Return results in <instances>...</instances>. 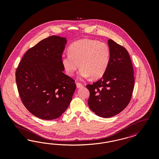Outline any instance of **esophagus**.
<instances>
[{"instance_id":"esophagus-1","label":"esophagus","mask_w":159,"mask_h":159,"mask_svg":"<svg viewBox=\"0 0 159 159\" xmlns=\"http://www.w3.org/2000/svg\"><path fill=\"white\" fill-rule=\"evenodd\" d=\"M76 86H77V88H80L83 87V84L81 83H79V82H77L76 83Z\"/></svg>"}]
</instances>
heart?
Masks as SVG:
<instances>
[{
    "label": "heart",
    "instance_id": "obj_1",
    "mask_svg": "<svg viewBox=\"0 0 159 159\" xmlns=\"http://www.w3.org/2000/svg\"><path fill=\"white\" fill-rule=\"evenodd\" d=\"M68 54L63 55L61 62L68 76L74 75L80 66V78L91 76L101 77L108 67L111 52L105 43L93 39H82L73 43L68 48ZM80 65H78V64Z\"/></svg>",
    "mask_w": 159,
    "mask_h": 159
}]
</instances>
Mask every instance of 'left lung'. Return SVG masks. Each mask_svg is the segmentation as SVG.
Returning <instances> with one entry per match:
<instances>
[{
    "label": "left lung",
    "instance_id": "1",
    "mask_svg": "<svg viewBox=\"0 0 159 159\" xmlns=\"http://www.w3.org/2000/svg\"><path fill=\"white\" fill-rule=\"evenodd\" d=\"M108 44L110 61L105 74L97 82L88 84V106L99 117L108 118L120 113L128 105L134 88V68L128 51L113 40Z\"/></svg>",
    "mask_w": 159,
    "mask_h": 159
}]
</instances>
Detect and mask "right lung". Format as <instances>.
I'll return each instance as SVG.
<instances>
[{
    "label": "right lung",
    "mask_w": 159,
    "mask_h": 159,
    "mask_svg": "<svg viewBox=\"0 0 159 159\" xmlns=\"http://www.w3.org/2000/svg\"><path fill=\"white\" fill-rule=\"evenodd\" d=\"M66 39L51 36L24 55L15 71L18 92L24 106L43 120L58 118L67 110L76 88L61 62Z\"/></svg>",
    "instance_id": "right-lung-1"
}]
</instances>
